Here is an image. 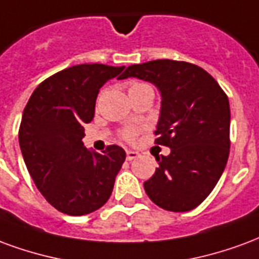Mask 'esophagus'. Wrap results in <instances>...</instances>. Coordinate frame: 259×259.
I'll list each match as a JSON object with an SVG mask.
<instances>
[{
	"mask_svg": "<svg viewBox=\"0 0 259 259\" xmlns=\"http://www.w3.org/2000/svg\"><path fill=\"white\" fill-rule=\"evenodd\" d=\"M139 156V153L134 152V150H127V160L128 161H131V160H135V158Z\"/></svg>",
	"mask_w": 259,
	"mask_h": 259,
	"instance_id": "1",
	"label": "esophagus"
}]
</instances>
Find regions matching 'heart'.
<instances>
[{
  "label": "heart",
  "mask_w": 259,
  "mask_h": 259,
  "mask_svg": "<svg viewBox=\"0 0 259 259\" xmlns=\"http://www.w3.org/2000/svg\"><path fill=\"white\" fill-rule=\"evenodd\" d=\"M142 87H150L146 82H142V81H134L130 84V91L131 90H137V88H142ZM138 135V130L134 127H128L125 130H122L121 131V138L124 141H127V142H132Z\"/></svg>",
  "instance_id": "b5f03b06"
}]
</instances>
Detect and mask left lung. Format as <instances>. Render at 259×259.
Returning a JSON list of instances; mask_svg holds the SVG:
<instances>
[{"mask_svg": "<svg viewBox=\"0 0 259 259\" xmlns=\"http://www.w3.org/2000/svg\"><path fill=\"white\" fill-rule=\"evenodd\" d=\"M137 77L161 94L154 143L171 149L157 156L158 168L145 192L154 204L185 212L201 204L228 163L230 148L229 99L204 69L188 62L158 59L128 66L118 80Z\"/></svg>", "mask_w": 259, "mask_h": 259, "instance_id": "1", "label": "left lung"}]
</instances>
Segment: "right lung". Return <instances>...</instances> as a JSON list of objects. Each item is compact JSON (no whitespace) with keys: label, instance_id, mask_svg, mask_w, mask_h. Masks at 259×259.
<instances>
[{"label":"right lung","instance_id":"obj_1","mask_svg":"<svg viewBox=\"0 0 259 259\" xmlns=\"http://www.w3.org/2000/svg\"><path fill=\"white\" fill-rule=\"evenodd\" d=\"M124 66L77 65L39 84L24 107L19 145L37 189L55 208L85 215L106 203L125 160L124 149L103 153L84 146V124L92 121L99 90Z\"/></svg>","mask_w":259,"mask_h":259}]
</instances>
